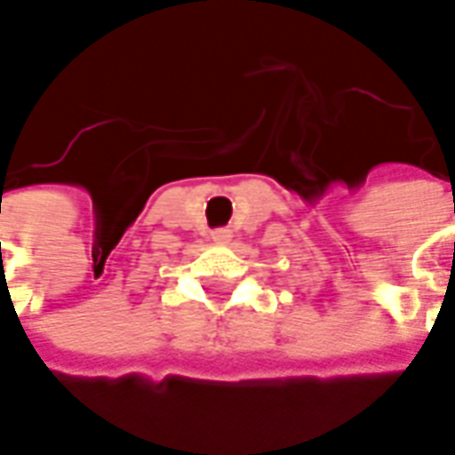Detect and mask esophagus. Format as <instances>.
Instances as JSON below:
<instances>
[{"label":"esophagus","instance_id":"34e87169","mask_svg":"<svg viewBox=\"0 0 455 455\" xmlns=\"http://www.w3.org/2000/svg\"><path fill=\"white\" fill-rule=\"evenodd\" d=\"M212 238H214L217 243H228V241H231V231H228V228H217V231H212Z\"/></svg>","mask_w":455,"mask_h":455}]
</instances>
